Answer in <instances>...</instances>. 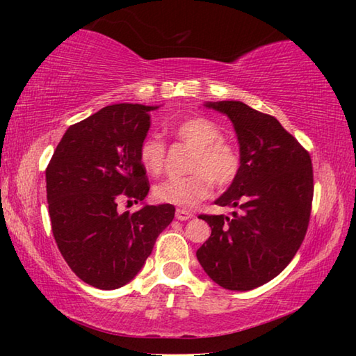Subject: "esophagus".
Here are the masks:
<instances>
[{"label":"esophagus","instance_id":"esophagus-1","mask_svg":"<svg viewBox=\"0 0 356 356\" xmlns=\"http://www.w3.org/2000/svg\"><path fill=\"white\" fill-rule=\"evenodd\" d=\"M176 218H177L179 221H186V220L193 218V213L190 212V210H185V209H177V210H176Z\"/></svg>","mask_w":356,"mask_h":356}]
</instances>
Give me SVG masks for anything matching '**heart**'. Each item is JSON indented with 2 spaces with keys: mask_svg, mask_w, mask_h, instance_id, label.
<instances>
[{
  "mask_svg": "<svg viewBox=\"0 0 356 356\" xmlns=\"http://www.w3.org/2000/svg\"><path fill=\"white\" fill-rule=\"evenodd\" d=\"M180 141L195 149L190 160L191 174L170 177L155 186L154 195L160 202L190 209L206 200L212 191V182L218 188L231 185L240 170L237 149L222 141V131L215 122L204 118H191L174 129ZM138 159L143 170L156 176L163 171L166 146L160 138H144Z\"/></svg>",
  "mask_w": 356,
  "mask_h": 356,
  "instance_id": "obj_1",
  "label": "heart"
}]
</instances>
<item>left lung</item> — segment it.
I'll return each instance as SVG.
<instances>
[{"mask_svg":"<svg viewBox=\"0 0 356 356\" xmlns=\"http://www.w3.org/2000/svg\"><path fill=\"white\" fill-rule=\"evenodd\" d=\"M231 119L240 146V170L215 204L240 213L201 215L212 227L196 257L204 272L229 291H251L278 276L308 229L311 156L270 114L243 102H207Z\"/></svg>","mask_w":356,"mask_h":356,"instance_id":"obj_1","label":"left lung"}]
</instances>
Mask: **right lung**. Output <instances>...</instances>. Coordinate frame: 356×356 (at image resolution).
<instances>
[{"label": "right lung", "mask_w": 356, "mask_h": 356, "mask_svg": "<svg viewBox=\"0 0 356 356\" xmlns=\"http://www.w3.org/2000/svg\"><path fill=\"white\" fill-rule=\"evenodd\" d=\"M159 106L116 104L65 130L47 166L53 237L78 278L102 291L127 284L143 268L156 237L170 225L171 204L118 212L149 193L138 150Z\"/></svg>", "instance_id": "right-lung-1"}]
</instances>
